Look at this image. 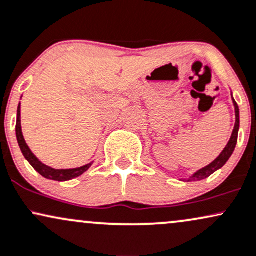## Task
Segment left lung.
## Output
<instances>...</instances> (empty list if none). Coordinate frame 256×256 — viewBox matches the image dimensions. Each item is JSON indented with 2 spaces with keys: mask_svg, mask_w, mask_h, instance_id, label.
<instances>
[{
  "mask_svg": "<svg viewBox=\"0 0 256 256\" xmlns=\"http://www.w3.org/2000/svg\"><path fill=\"white\" fill-rule=\"evenodd\" d=\"M232 100H234V105H235L236 122H235V128H234L232 135H231L228 145L225 146L223 152L219 154V157L216 159V160H213L210 165H207V166L202 168V169H200L199 171H196V172H195L193 176L189 177L188 180H183V181L192 182V181H201V180L207 178V177L211 176L212 174L216 172L218 169L223 168L225 163L229 160V158L231 157V154H232L234 151H235V147L237 144V136H238V129H240V109H238V105H237V103L235 102V99L232 98Z\"/></svg>",
  "mask_w": 256,
  "mask_h": 256,
  "instance_id": "obj_1",
  "label": "left lung"
}]
</instances>
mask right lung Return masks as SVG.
Segmentation results:
<instances>
[{"mask_svg":"<svg viewBox=\"0 0 256 256\" xmlns=\"http://www.w3.org/2000/svg\"><path fill=\"white\" fill-rule=\"evenodd\" d=\"M15 132H16V139L18 144H19L21 152H22L24 157L26 158V160L32 165V168L36 171H38L42 176L45 177L48 180H52V181H69V180H73L75 177H79L82 175L85 171H87L91 168L92 163L84 165V166L75 168V169H66V170H58V169H52V168L48 166L39 162V159L33 154L30 147L27 146L25 139H24L22 132H21V120H20V104L18 106V116H16V127H15Z\"/></svg>","mask_w":256,"mask_h":256,"instance_id":"obj_1","label":"right lung"}]
</instances>
